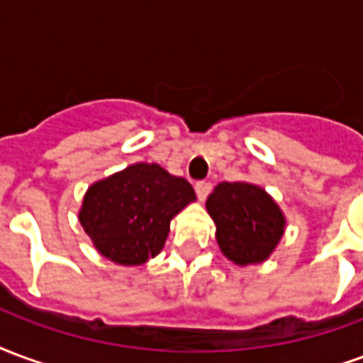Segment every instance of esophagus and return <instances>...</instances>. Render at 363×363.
<instances>
[{
    "label": "esophagus",
    "instance_id": "obj_1",
    "mask_svg": "<svg viewBox=\"0 0 363 363\" xmlns=\"http://www.w3.org/2000/svg\"><path fill=\"white\" fill-rule=\"evenodd\" d=\"M211 189H213V185L208 184V182H195V191H197V195H199L201 199H205L208 193H211Z\"/></svg>",
    "mask_w": 363,
    "mask_h": 363
}]
</instances>
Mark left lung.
Returning <instances> with one entry per match:
<instances>
[{
    "label": "left lung",
    "instance_id": "1",
    "mask_svg": "<svg viewBox=\"0 0 363 363\" xmlns=\"http://www.w3.org/2000/svg\"><path fill=\"white\" fill-rule=\"evenodd\" d=\"M222 253L238 265L265 261L284 232V216L265 189L243 182H222L208 195Z\"/></svg>",
    "mask_w": 363,
    "mask_h": 363
}]
</instances>
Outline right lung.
<instances>
[{
	"label": "right lung",
	"instance_id": "obj_1",
	"mask_svg": "<svg viewBox=\"0 0 363 363\" xmlns=\"http://www.w3.org/2000/svg\"><path fill=\"white\" fill-rule=\"evenodd\" d=\"M193 199L187 179L158 164H133L89 187L79 220L104 257L141 265L162 251L170 220Z\"/></svg>",
	"mask_w": 363,
	"mask_h": 363
}]
</instances>
